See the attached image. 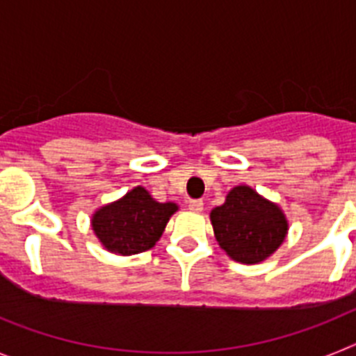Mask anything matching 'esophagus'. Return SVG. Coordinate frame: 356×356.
Instances as JSON below:
<instances>
[{
  "label": "esophagus",
  "mask_w": 356,
  "mask_h": 356,
  "mask_svg": "<svg viewBox=\"0 0 356 356\" xmlns=\"http://www.w3.org/2000/svg\"><path fill=\"white\" fill-rule=\"evenodd\" d=\"M188 210H193V212H201V210H203V201L191 200L188 201Z\"/></svg>",
  "instance_id": "34e87169"
}]
</instances>
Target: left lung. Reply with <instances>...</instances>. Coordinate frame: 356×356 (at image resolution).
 <instances>
[{
	"instance_id": "1",
	"label": "left lung",
	"mask_w": 356,
	"mask_h": 356,
	"mask_svg": "<svg viewBox=\"0 0 356 356\" xmlns=\"http://www.w3.org/2000/svg\"><path fill=\"white\" fill-rule=\"evenodd\" d=\"M217 244L229 259L260 264L284 244L289 221L280 205L260 196L250 185H237L221 207L210 212Z\"/></svg>"
}]
</instances>
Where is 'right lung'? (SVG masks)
<instances>
[{"mask_svg": "<svg viewBox=\"0 0 356 356\" xmlns=\"http://www.w3.org/2000/svg\"><path fill=\"white\" fill-rule=\"evenodd\" d=\"M176 210V203H160L137 185L118 201L99 207L90 226L106 251L130 257L155 246Z\"/></svg>", "mask_w": 356, "mask_h": 356, "instance_id": "1", "label": "right lung"}]
</instances>
